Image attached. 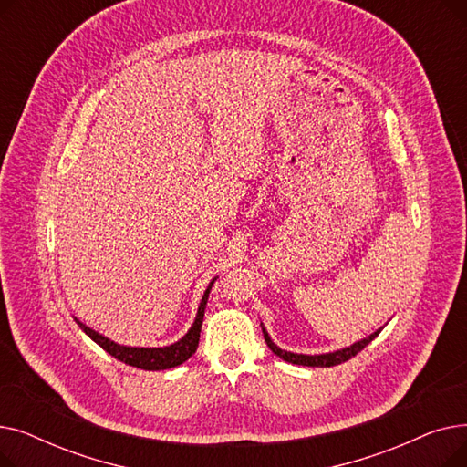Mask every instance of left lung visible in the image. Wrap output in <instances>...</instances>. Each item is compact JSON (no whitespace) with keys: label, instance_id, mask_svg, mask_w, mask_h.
<instances>
[{"label":"left lung","instance_id":"obj_1","mask_svg":"<svg viewBox=\"0 0 467 467\" xmlns=\"http://www.w3.org/2000/svg\"><path fill=\"white\" fill-rule=\"evenodd\" d=\"M261 329H263V337L266 340V347L271 348L278 358H282L287 363L306 365V367H333V365H338V363H345L350 358H354L358 352H361L382 331V327H380L375 333H371L369 337H365V338L354 342V345L345 347V348H340V350H335V352H327V354H296V352L282 350L278 345H275V340L271 338V335H268V331L265 329L263 324H261Z\"/></svg>","mask_w":467,"mask_h":467}]
</instances>
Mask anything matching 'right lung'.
Returning <instances> with one entry per match:
<instances>
[{"label":"right lung","instance_id":"obj_1","mask_svg":"<svg viewBox=\"0 0 467 467\" xmlns=\"http://www.w3.org/2000/svg\"><path fill=\"white\" fill-rule=\"evenodd\" d=\"M217 278H213L204 296L201 299L199 310H196L194 316V322L189 327V331L176 342H171L168 347H159V348H143V347H125V345H119V342L104 337L102 333H98L94 329H90L88 326H85L83 322H79L76 316H73V320L78 322V326L85 331V335H88L98 347H102L108 354H111L115 359L138 367V369L143 371H164V369H171V367H178L183 361H187L196 348H199V338H201V327H202V320H204V310H206V303H208V296H210V289L213 285Z\"/></svg>","mask_w":467,"mask_h":467}]
</instances>
